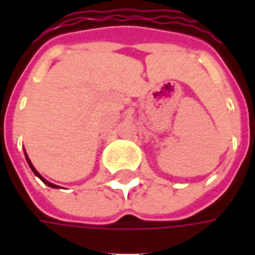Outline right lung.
<instances>
[{
  "label": "right lung",
  "mask_w": 255,
  "mask_h": 255,
  "mask_svg": "<svg viewBox=\"0 0 255 255\" xmlns=\"http://www.w3.org/2000/svg\"><path fill=\"white\" fill-rule=\"evenodd\" d=\"M24 155H25V160H27V162H28V165H30V168H31V171L34 172V173H35V176H38L39 177V179H41L42 182L45 183V184H46V186H49V187H52V188H60L57 186V184H53V183H50V182H47L46 179H45V177H42V175L41 173H39V172L36 171L35 169V166L32 165V164H31V161H30V158H28V155H27V153H25V150H24Z\"/></svg>",
  "instance_id": "obj_1"
}]
</instances>
